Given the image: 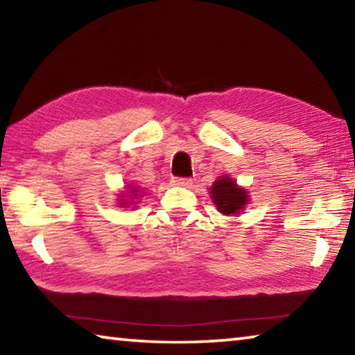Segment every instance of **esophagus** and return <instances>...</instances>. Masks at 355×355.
Returning <instances> with one entry per match:
<instances>
[{"mask_svg": "<svg viewBox=\"0 0 355 355\" xmlns=\"http://www.w3.org/2000/svg\"><path fill=\"white\" fill-rule=\"evenodd\" d=\"M171 183H172L173 186H191L192 180H189V178H178V177H173V178L171 180Z\"/></svg>", "mask_w": 355, "mask_h": 355, "instance_id": "34e87169", "label": "esophagus"}]
</instances>
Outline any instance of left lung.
Returning <instances> with one entry per match:
<instances>
[{
  "instance_id": "left-lung-1",
  "label": "left lung",
  "mask_w": 355,
  "mask_h": 355,
  "mask_svg": "<svg viewBox=\"0 0 355 355\" xmlns=\"http://www.w3.org/2000/svg\"><path fill=\"white\" fill-rule=\"evenodd\" d=\"M216 209L224 216H239L249 205V191L239 186L230 175L218 177L209 188Z\"/></svg>"
}]
</instances>
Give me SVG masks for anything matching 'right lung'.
<instances>
[{
	"label": "right lung",
	"mask_w": 355,
	"mask_h": 355,
	"mask_svg": "<svg viewBox=\"0 0 355 355\" xmlns=\"http://www.w3.org/2000/svg\"><path fill=\"white\" fill-rule=\"evenodd\" d=\"M123 189L125 191H122L119 194V199H117L119 203H117V205L120 208H128V207L136 208L137 203H139L141 197H144L142 188H139V186H136L133 183H130V184L125 186Z\"/></svg>",
	"instance_id": "obj_1"
}]
</instances>
